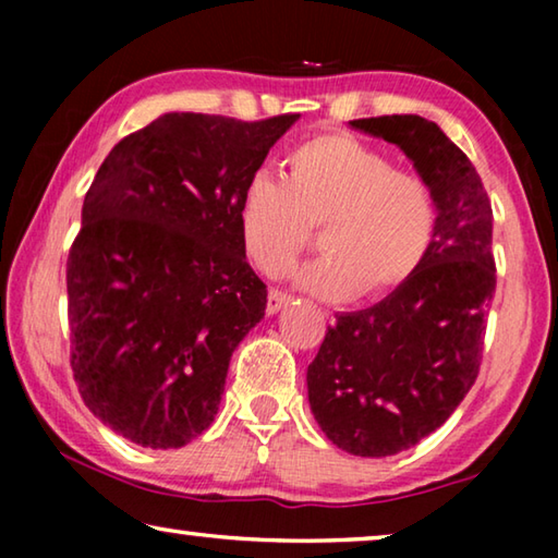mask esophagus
<instances>
[{"mask_svg":"<svg viewBox=\"0 0 558 558\" xmlns=\"http://www.w3.org/2000/svg\"><path fill=\"white\" fill-rule=\"evenodd\" d=\"M290 302L288 292H280V290H270L268 292V305H266V313L268 315H276L278 310H282Z\"/></svg>","mask_w":558,"mask_h":558,"instance_id":"obj_1","label":"esophagus"}]
</instances>
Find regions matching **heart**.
<instances>
[{"label": "heart", "instance_id": "b5f03b06", "mask_svg": "<svg viewBox=\"0 0 558 558\" xmlns=\"http://www.w3.org/2000/svg\"><path fill=\"white\" fill-rule=\"evenodd\" d=\"M282 179L256 172L239 199L245 256L280 276L319 229L325 256L298 272L319 298H384L426 260L438 229L433 186L393 169L391 157L347 132H325L290 149Z\"/></svg>", "mask_w": 558, "mask_h": 558}]
</instances>
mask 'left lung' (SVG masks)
I'll list each match as a JSON object with an SVG mask.
<instances>
[{
  "instance_id": "left-lung-1",
  "label": "left lung",
  "mask_w": 558,
  "mask_h": 558,
  "mask_svg": "<svg viewBox=\"0 0 558 558\" xmlns=\"http://www.w3.org/2000/svg\"><path fill=\"white\" fill-rule=\"evenodd\" d=\"M349 125L399 145L438 204L436 239L413 278L372 307L337 315L307 366L325 436L352 456L386 458L440 428L477 379L497 286L493 206L436 122L381 116Z\"/></svg>"
}]
</instances>
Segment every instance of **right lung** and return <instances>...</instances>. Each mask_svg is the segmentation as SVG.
<instances>
[{
  "label": "right lung",
  "mask_w": 558,
  "mask_h": 558,
  "mask_svg": "<svg viewBox=\"0 0 558 558\" xmlns=\"http://www.w3.org/2000/svg\"><path fill=\"white\" fill-rule=\"evenodd\" d=\"M298 118L167 112L100 165L65 263L71 369L122 438L167 450L211 426L233 349L268 302L239 199Z\"/></svg>",
  "instance_id": "1"
}]
</instances>
